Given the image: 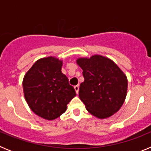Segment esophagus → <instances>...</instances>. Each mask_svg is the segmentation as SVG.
Segmentation results:
<instances>
[{
	"label": "esophagus",
	"mask_w": 151,
	"mask_h": 151,
	"mask_svg": "<svg viewBox=\"0 0 151 151\" xmlns=\"http://www.w3.org/2000/svg\"><path fill=\"white\" fill-rule=\"evenodd\" d=\"M74 89H75V91H76V94H78V89H79V86H78V85H76V86H74Z\"/></svg>",
	"instance_id": "34e87169"
}]
</instances>
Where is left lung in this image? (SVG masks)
<instances>
[{
	"label": "left lung",
	"mask_w": 151,
	"mask_h": 151,
	"mask_svg": "<svg viewBox=\"0 0 151 151\" xmlns=\"http://www.w3.org/2000/svg\"><path fill=\"white\" fill-rule=\"evenodd\" d=\"M76 63L83 71L78 96L86 110L101 119L117 113L127 95L126 75L111 59L99 54L78 57Z\"/></svg>",
	"instance_id": "left-lung-1"
}]
</instances>
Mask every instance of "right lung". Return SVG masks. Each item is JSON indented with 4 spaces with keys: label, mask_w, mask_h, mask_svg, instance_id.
Here are the masks:
<instances>
[{
    "label": "right lung",
    "mask_w": 151,
    "mask_h": 151,
    "mask_svg": "<svg viewBox=\"0 0 151 151\" xmlns=\"http://www.w3.org/2000/svg\"><path fill=\"white\" fill-rule=\"evenodd\" d=\"M63 60L53 56L38 60L24 76V97L36 115L54 120L67 110L76 94L62 73Z\"/></svg>",
    "instance_id": "1"
}]
</instances>
